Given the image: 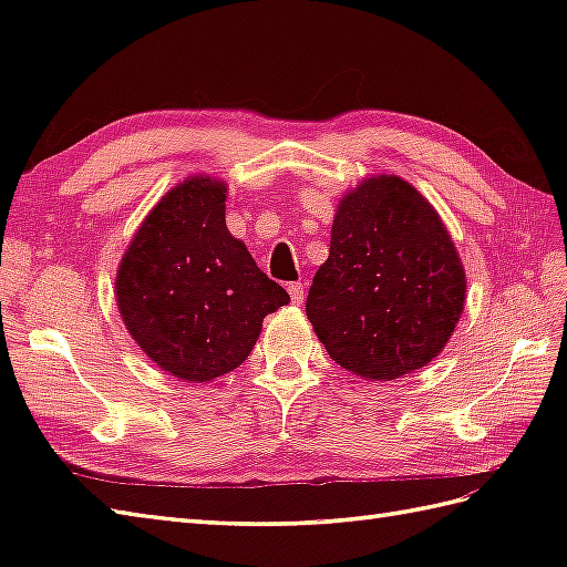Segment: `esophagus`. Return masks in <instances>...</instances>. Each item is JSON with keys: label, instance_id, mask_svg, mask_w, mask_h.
I'll use <instances>...</instances> for the list:
<instances>
[{"label": "esophagus", "instance_id": "obj_1", "mask_svg": "<svg viewBox=\"0 0 567 567\" xmlns=\"http://www.w3.org/2000/svg\"><path fill=\"white\" fill-rule=\"evenodd\" d=\"M287 290H290V297H292L295 305L305 302V285L302 282H292L290 287H287Z\"/></svg>", "mask_w": 567, "mask_h": 567}]
</instances>
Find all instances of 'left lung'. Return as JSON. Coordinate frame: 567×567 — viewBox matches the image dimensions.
<instances>
[{
	"label": "left lung",
	"instance_id": "left-lung-1",
	"mask_svg": "<svg viewBox=\"0 0 567 567\" xmlns=\"http://www.w3.org/2000/svg\"><path fill=\"white\" fill-rule=\"evenodd\" d=\"M465 270L436 209L396 175L341 199L307 317L327 353L363 380H396L436 358L461 321Z\"/></svg>",
	"mask_w": 567,
	"mask_h": 567
}]
</instances>
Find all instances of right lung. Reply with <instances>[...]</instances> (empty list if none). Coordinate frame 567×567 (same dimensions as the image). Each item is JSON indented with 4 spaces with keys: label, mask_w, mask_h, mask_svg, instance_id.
<instances>
[{
    "label": "right lung",
    "mask_w": 567,
    "mask_h": 567,
    "mask_svg": "<svg viewBox=\"0 0 567 567\" xmlns=\"http://www.w3.org/2000/svg\"><path fill=\"white\" fill-rule=\"evenodd\" d=\"M226 185L189 177L155 204L116 272V305L153 363L185 382L238 368L290 302L226 228Z\"/></svg>",
    "instance_id": "add662e5"
}]
</instances>
